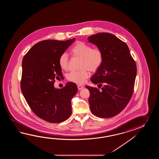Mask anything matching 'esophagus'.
<instances>
[{"instance_id":"obj_1","label":"esophagus","mask_w":159,"mask_h":159,"mask_svg":"<svg viewBox=\"0 0 159 159\" xmlns=\"http://www.w3.org/2000/svg\"><path fill=\"white\" fill-rule=\"evenodd\" d=\"M77 87H78V89L79 90H80L84 88V86H82V85H80V84H78V85H77Z\"/></svg>"}]
</instances>
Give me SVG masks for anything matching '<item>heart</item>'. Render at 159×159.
Wrapping results in <instances>:
<instances>
[{
    "instance_id": "obj_1",
    "label": "heart",
    "mask_w": 159,
    "mask_h": 159,
    "mask_svg": "<svg viewBox=\"0 0 159 159\" xmlns=\"http://www.w3.org/2000/svg\"><path fill=\"white\" fill-rule=\"evenodd\" d=\"M71 52L75 57L81 58V70L71 71L67 75V79L70 82L78 84H84L89 76L88 70L95 72L101 66L103 55L99 48H92L90 45L82 41H78L71 49ZM58 63L60 68L66 70L68 69L69 58L66 53L61 54Z\"/></svg>"
}]
</instances>
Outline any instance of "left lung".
<instances>
[{"label": "left lung", "instance_id": "8db88e82", "mask_svg": "<svg viewBox=\"0 0 159 159\" xmlns=\"http://www.w3.org/2000/svg\"><path fill=\"white\" fill-rule=\"evenodd\" d=\"M88 40L103 55L101 66L91 78L101 90L86 86L90 91V108L99 118L113 117L122 111L132 97L136 65L127 45L115 35L99 33Z\"/></svg>", "mask_w": 159, "mask_h": 159}]
</instances>
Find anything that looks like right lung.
Listing matches in <instances>:
<instances>
[{"instance_id": "obj_1", "label": "right lung", "mask_w": 159, "mask_h": 159, "mask_svg": "<svg viewBox=\"0 0 159 159\" xmlns=\"http://www.w3.org/2000/svg\"><path fill=\"white\" fill-rule=\"evenodd\" d=\"M75 40L39 42L23 59L21 91L32 111L47 122H64L71 115V100L78 91L77 85L69 82L56 89L54 82L56 77L63 78L59 58Z\"/></svg>"}]
</instances>
